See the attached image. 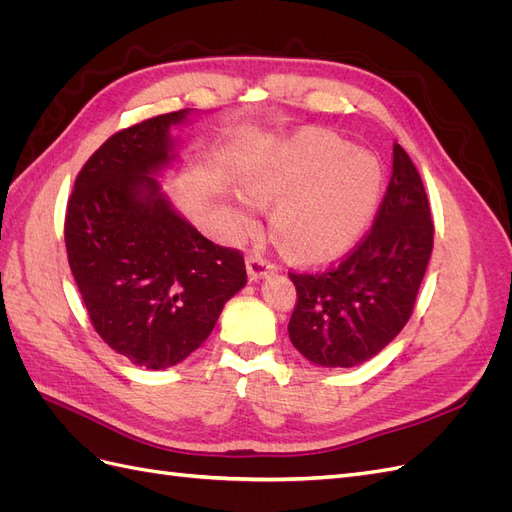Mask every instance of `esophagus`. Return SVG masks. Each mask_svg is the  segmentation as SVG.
Here are the masks:
<instances>
[{
    "label": "esophagus",
    "instance_id": "esophagus-1",
    "mask_svg": "<svg viewBox=\"0 0 512 512\" xmlns=\"http://www.w3.org/2000/svg\"><path fill=\"white\" fill-rule=\"evenodd\" d=\"M245 265H247V273H250L252 280H262V277H267V275L277 271V267L273 265V262H269L265 256H260V254H250V256H247Z\"/></svg>",
    "mask_w": 512,
    "mask_h": 512
}]
</instances>
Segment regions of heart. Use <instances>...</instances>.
<instances>
[{
    "label": "heart",
    "mask_w": 512,
    "mask_h": 512,
    "mask_svg": "<svg viewBox=\"0 0 512 512\" xmlns=\"http://www.w3.org/2000/svg\"><path fill=\"white\" fill-rule=\"evenodd\" d=\"M382 166L365 151L324 132H303L277 143L247 170L243 192L252 203L273 209L275 237L305 262L346 254L363 237L382 194ZM247 228L252 213L237 207Z\"/></svg>",
    "instance_id": "obj_1"
}]
</instances>
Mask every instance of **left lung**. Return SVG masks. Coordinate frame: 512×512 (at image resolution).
I'll return each mask as SVG.
<instances>
[{"instance_id": "1", "label": "left lung", "mask_w": 512, "mask_h": 512, "mask_svg": "<svg viewBox=\"0 0 512 512\" xmlns=\"http://www.w3.org/2000/svg\"><path fill=\"white\" fill-rule=\"evenodd\" d=\"M433 250V220L421 175L393 145V175L374 226L324 271L288 273L297 305L290 342L322 367H354L389 346L412 316Z\"/></svg>"}]
</instances>
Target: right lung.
<instances>
[{"label": "right lung", "instance_id": "obj_1", "mask_svg": "<svg viewBox=\"0 0 512 512\" xmlns=\"http://www.w3.org/2000/svg\"><path fill=\"white\" fill-rule=\"evenodd\" d=\"M188 115L113 134L81 168L66 209L68 262L91 324L147 369L190 356L247 282L243 254L200 235L153 179L177 158L170 128Z\"/></svg>", "mask_w": 512, "mask_h": 512}]
</instances>
